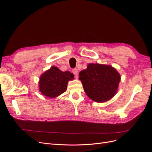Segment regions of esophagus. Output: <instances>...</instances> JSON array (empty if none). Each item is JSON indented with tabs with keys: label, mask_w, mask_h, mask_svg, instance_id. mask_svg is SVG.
Instances as JSON below:
<instances>
[{
	"label": "esophagus",
	"mask_w": 152,
	"mask_h": 152,
	"mask_svg": "<svg viewBox=\"0 0 152 152\" xmlns=\"http://www.w3.org/2000/svg\"><path fill=\"white\" fill-rule=\"evenodd\" d=\"M72 72L73 74H74V75L77 77L78 74H79V70H78L77 68H73L72 69Z\"/></svg>",
	"instance_id": "34e87169"
}]
</instances>
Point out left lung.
<instances>
[{
  "label": "left lung",
  "mask_w": 152,
  "mask_h": 152,
  "mask_svg": "<svg viewBox=\"0 0 152 152\" xmlns=\"http://www.w3.org/2000/svg\"><path fill=\"white\" fill-rule=\"evenodd\" d=\"M86 94L94 102H107L116 94L121 76L111 66L91 63L79 73Z\"/></svg>",
  "instance_id": "left-lung-1"
}]
</instances>
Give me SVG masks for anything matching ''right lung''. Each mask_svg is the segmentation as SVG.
Instances as JSON below:
<instances>
[{"label": "right lung", "instance_id": "obj_1", "mask_svg": "<svg viewBox=\"0 0 152 152\" xmlns=\"http://www.w3.org/2000/svg\"><path fill=\"white\" fill-rule=\"evenodd\" d=\"M73 78L70 72H62L56 66H53L40 76V91L47 97L56 98L65 93L68 82Z\"/></svg>", "mask_w": 152, "mask_h": 152}]
</instances>
